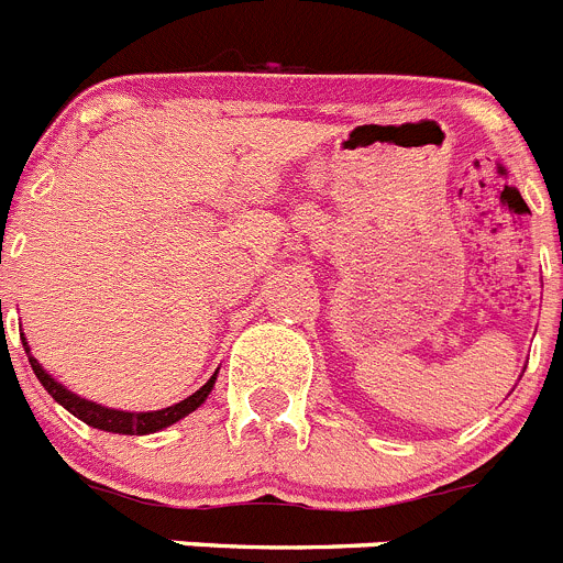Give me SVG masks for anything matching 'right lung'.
Returning <instances> with one entry per match:
<instances>
[{"label":"right lung","mask_w":563,"mask_h":563,"mask_svg":"<svg viewBox=\"0 0 563 563\" xmlns=\"http://www.w3.org/2000/svg\"><path fill=\"white\" fill-rule=\"evenodd\" d=\"M21 344H24V353H27L35 377H38L41 386L52 394V400L60 402L68 413H75L77 419H82V422L91 424V428L108 430V433L146 435V433H155V430L169 428V424L180 422L183 417H188L191 411H197V408L208 400L210 388H213V383H217V375H213L202 388H199V391H194L191 397L180 400L177 406L161 408V411H115V408L97 406V402L86 400V397H77L75 391H68L63 383H57L55 377H52L49 372L38 364V358H33V355H30V346H27V339H24V335H21Z\"/></svg>","instance_id":"obj_1"}]
</instances>
